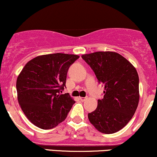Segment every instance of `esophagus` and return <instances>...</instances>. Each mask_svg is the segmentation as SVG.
<instances>
[{"label":"esophagus","instance_id":"34e87169","mask_svg":"<svg viewBox=\"0 0 157 157\" xmlns=\"http://www.w3.org/2000/svg\"><path fill=\"white\" fill-rule=\"evenodd\" d=\"M79 99H80V100H81L82 101H84L87 99V97H79Z\"/></svg>","mask_w":157,"mask_h":157}]
</instances>
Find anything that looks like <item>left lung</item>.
Listing matches in <instances>:
<instances>
[{
	"instance_id": "obj_1",
	"label": "left lung",
	"mask_w": 157,
	"mask_h": 157,
	"mask_svg": "<svg viewBox=\"0 0 157 157\" xmlns=\"http://www.w3.org/2000/svg\"><path fill=\"white\" fill-rule=\"evenodd\" d=\"M82 59L105 86L104 98L88 113L90 124L100 132L113 134L125 126L138 106L139 77L135 67L118 52L99 51L84 54Z\"/></svg>"
}]
</instances>
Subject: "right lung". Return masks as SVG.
<instances>
[{
    "instance_id": "right-lung-1",
    "label": "right lung",
    "mask_w": 157,
    "mask_h": 157,
    "mask_svg": "<svg viewBox=\"0 0 157 157\" xmlns=\"http://www.w3.org/2000/svg\"><path fill=\"white\" fill-rule=\"evenodd\" d=\"M80 56L53 53L39 56L25 65L17 79V99L22 110L33 125L50 129L67 118L75 100L60 94L67 71Z\"/></svg>"
}]
</instances>
